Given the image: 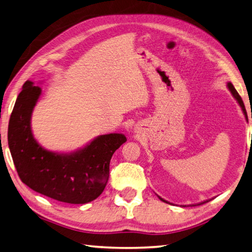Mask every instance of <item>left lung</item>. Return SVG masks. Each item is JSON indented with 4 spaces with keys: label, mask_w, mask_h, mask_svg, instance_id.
Returning <instances> with one entry per match:
<instances>
[{
    "label": "left lung",
    "mask_w": 252,
    "mask_h": 252,
    "mask_svg": "<svg viewBox=\"0 0 252 252\" xmlns=\"http://www.w3.org/2000/svg\"><path fill=\"white\" fill-rule=\"evenodd\" d=\"M227 87H228V90L230 91V93H231V95L234 96V98L236 100H237V102L239 103V106L241 107V110H243V112H244V115H245V117H246V120L248 121V117H247V111H246V108H245V105H244V101H243V99H241V97L239 96V94L237 93V91L235 90V87H234V85L233 84H231L230 82L229 83H227ZM252 139V137H251ZM158 198L162 201V202H165V203H169L168 201H166V200H164V199H161L160 196H158ZM210 200H206V201H203V202H201V203H198V204H192V205H201V204H204V203H206V202H209ZM171 204V203H170ZM182 206H187V205H182Z\"/></svg>",
    "instance_id": "8db88e82"
}]
</instances>
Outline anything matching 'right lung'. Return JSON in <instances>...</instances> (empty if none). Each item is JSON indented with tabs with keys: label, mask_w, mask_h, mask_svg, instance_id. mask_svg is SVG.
Listing matches in <instances>:
<instances>
[{
	"label": "right lung",
	"mask_w": 252,
	"mask_h": 252,
	"mask_svg": "<svg viewBox=\"0 0 252 252\" xmlns=\"http://www.w3.org/2000/svg\"><path fill=\"white\" fill-rule=\"evenodd\" d=\"M40 95V87L25 82L9 119L8 147L17 174L38 193L65 203H88L102 193L111 157L126 137L120 133L99 135L68 154L43 149L32 131V115Z\"/></svg>",
	"instance_id": "1"
}]
</instances>
